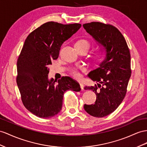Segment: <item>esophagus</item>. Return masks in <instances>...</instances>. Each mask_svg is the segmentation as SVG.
I'll use <instances>...</instances> for the list:
<instances>
[{"mask_svg":"<svg viewBox=\"0 0 147 147\" xmlns=\"http://www.w3.org/2000/svg\"><path fill=\"white\" fill-rule=\"evenodd\" d=\"M80 88L81 89V90H83L84 89V84L81 83V82H80Z\"/></svg>","mask_w":147,"mask_h":147,"instance_id":"34e87169","label":"esophagus"}]
</instances>
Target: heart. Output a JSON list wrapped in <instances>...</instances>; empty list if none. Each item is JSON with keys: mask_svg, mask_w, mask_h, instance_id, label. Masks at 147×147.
<instances>
[{"mask_svg": "<svg viewBox=\"0 0 147 147\" xmlns=\"http://www.w3.org/2000/svg\"><path fill=\"white\" fill-rule=\"evenodd\" d=\"M76 45H81V46H86L88 47V48H89L90 47V44L88 42L87 40H81L80 41H78V42L76 43ZM101 58H102V55L101 54H98L97 55V60H100ZM71 74L72 76L75 78H80L81 77V74H80V73L78 72V70L76 69H73L71 70Z\"/></svg>", "mask_w": 147, "mask_h": 147, "instance_id": "1", "label": "heart"}]
</instances>
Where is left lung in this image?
<instances>
[{"mask_svg":"<svg viewBox=\"0 0 147 147\" xmlns=\"http://www.w3.org/2000/svg\"><path fill=\"white\" fill-rule=\"evenodd\" d=\"M82 26L105 53L102 61L88 74L97 86L84 87L95 92L96 100L94 104H84V109L93 117H104L114 112L125 96L131 76L129 49L114 26L96 22Z\"/></svg>","mask_w":147,"mask_h":147,"instance_id":"left-lung-1","label":"left lung"}]
</instances>
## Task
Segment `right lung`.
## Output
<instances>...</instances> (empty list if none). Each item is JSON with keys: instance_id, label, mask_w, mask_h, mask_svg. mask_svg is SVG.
Instances as JSON below:
<instances>
[{"instance_id": "right-lung-1", "label": "right lung", "mask_w": 147, "mask_h": 147, "mask_svg": "<svg viewBox=\"0 0 147 147\" xmlns=\"http://www.w3.org/2000/svg\"><path fill=\"white\" fill-rule=\"evenodd\" d=\"M80 24L63 25L48 22L26 38L17 63V84L22 100L28 111L40 118L48 119L61 110L67 90L81 91L78 82L68 76L48 78V66L59 56L62 44L76 33Z\"/></svg>"}]
</instances>
